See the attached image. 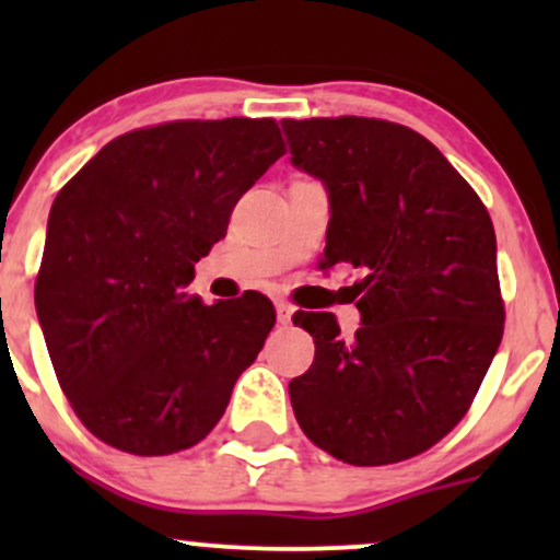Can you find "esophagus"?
Instances as JSON below:
<instances>
[{
  "mask_svg": "<svg viewBox=\"0 0 560 560\" xmlns=\"http://www.w3.org/2000/svg\"><path fill=\"white\" fill-rule=\"evenodd\" d=\"M292 313L294 307L289 305V302L276 300V318H279V324H289V320H292Z\"/></svg>",
  "mask_w": 560,
  "mask_h": 560,
  "instance_id": "obj_1",
  "label": "esophagus"
}]
</instances>
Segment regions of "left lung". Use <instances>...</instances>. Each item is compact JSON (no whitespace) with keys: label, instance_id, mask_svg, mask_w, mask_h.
Returning a JSON list of instances; mask_svg holds the SVG:
<instances>
[{"label":"left lung","instance_id":"obj_1","mask_svg":"<svg viewBox=\"0 0 560 560\" xmlns=\"http://www.w3.org/2000/svg\"><path fill=\"white\" fill-rule=\"evenodd\" d=\"M294 168L329 195L320 266L352 262L361 329L294 318L316 358L289 382L307 440L352 466L413 458L466 416L503 339L490 213L445 155L376 118L281 120Z\"/></svg>","mask_w":560,"mask_h":560}]
</instances>
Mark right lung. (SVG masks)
Wrapping results in <instances>:
<instances>
[{"label":"right lung","mask_w":560,"mask_h":560,"mask_svg":"<svg viewBox=\"0 0 560 560\" xmlns=\"http://www.w3.org/2000/svg\"><path fill=\"white\" fill-rule=\"evenodd\" d=\"M281 155L271 118L176 120L113 139L55 197L36 313L57 382L102 442L171 455L221 421L276 313L262 294L202 305L186 287Z\"/></svg>","instance_id":"obj_1"}]
</instances>
